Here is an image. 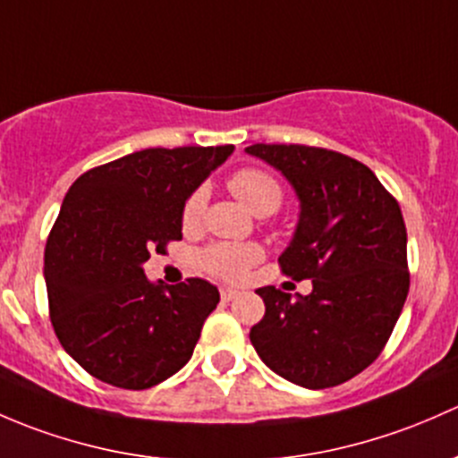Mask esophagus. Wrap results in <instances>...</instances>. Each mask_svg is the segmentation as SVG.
<instances>
[{
    "label": "esophagus",
    "instance_id": "1",
    "mask_svg": "<svg viewBox=\"0 0 458 458\" xmlns=\"http://www.w3.org/2000/svg\"><path fill=\"white\" fill-rule=\"evenodd\" d=\"M220 298H223V301H231L233 298H238V291L223 286V289H220Z\"/></svg>",
    "mask_w": 458,
    "mask_h": 458
}]
</instances>
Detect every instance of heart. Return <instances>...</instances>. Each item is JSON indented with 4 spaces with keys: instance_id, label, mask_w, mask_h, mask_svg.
Listing matches in <instances>:
<instances>
[{
    "instance_id": "b5f03b06",
    "label": "heart",
    "mask_w": 458,
    "mask_h": 458,
    "mask_svg": "<svg viewBox=\"0 0 458 458\" xmlns=\"http://www.w3.org/2000/svg\"><path fill=\"white\" fill-rule=\"evenodd\" d=\"M229 187L244 205L258 216H268L273 211L280 209L282 191L280 181L273 174L264 172L258 167H244L235 172L229 178ZM207 209V190L198 187L187 198L185 207H182V227L194 229L200 225L202 216ZM262 258V249L251 242H216L207 247L205 251L198 256V262L211 276L220 277V280H240L244 273L249 271L251 264H256Z\"/></svg>"
}]
</instances>
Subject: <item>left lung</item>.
I'll list each match as a JSON object with an SVG mask.
<instances>
[{"label": "left lung", "mask_w": 458, "mask_h": 458, "mask_svg": "<svg viewBox=\"0 0 458 458\" xmlns=\"http://www.w3.org/2000/svg\"><path fill=\"white\" fill-rule=\"evenodd\" d=\"M247 154L284 174L300 198V223L280 256L295 282L256 293L264 318L253 348L273 372L310 390L352 379L379 357L408 298V235L399 202L360 160L310 145H264Z\"/></svg>", "instance_id": "8db88e82"}]
</instances>
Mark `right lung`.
Returning <instances> with one entry per match:
<instances>
[{"instance_id":"add662e5","label":"right lung","mask_w":458,"mask_h":458,"mask_svg":"<svg viewBox=\"0 0 458 458\" xmlns=\"http://www.w3.org/2000/svg\"><path fill=\"white\" fill-rule=\"evenodd\" d=\"M233 145L149 148L81 174L46 242L50 322L61 346L97 379L125 390L160 384L190 361L220 301L190 277L152 284L149 253L182 240V207Z\"/></svg>"}]
</instances>
